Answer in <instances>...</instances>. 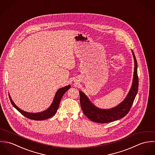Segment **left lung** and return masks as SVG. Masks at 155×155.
I'll return each instance as SVG.
<instances>
[{"label": "left lung", "mask_w": 155, "mask_h": 155, "mask_svg": "<svg viewBox=\"0 0 155 155\" xmlns=\"http://www.w3.org/2000/svg\"><path fill=\"white\" fill-rule=\"evenodd\" d=\"M131 51L134 60L133 84L127 97L120 104L111 109H100L95 106L83 92L81 91H79L82 109L84 114L91 120L100 124L111 122L123 118L129 112L138 89L137 62L133 50H131Z\"/></svg>", "instance_id": "1"}]
</instances>
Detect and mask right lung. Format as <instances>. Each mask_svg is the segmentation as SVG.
Masks as SVG:
<instances>
[{
    "mask_svg": "<svg viewBox=\"0 0 155 155\" xmlns=\"http://www.w3.org/2000/svg\"><path fill=\"white\" fill-rule=\"evenodd\" d=\"M70 87H71L70 85H68L67 86L64 87L63 88H61L58 89V91H57L54 96V100L51 106L46 110L41 112H38V113H30V112L22 110L15 105V104L12 101L9 94V97L13 106L17 110L20 111L25 117L30 119L35 120H45L52 117L57 113L62 97L63 96V95L65 94L67 91L70 88Z\"/></svg>",
    "mask_w": 155,
    "mask_h": 155,
    "instance_id": "add662e5",
    "label": "right lung"
}]
</instances>
